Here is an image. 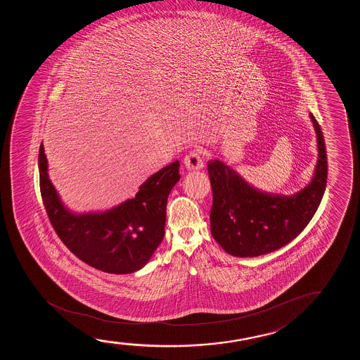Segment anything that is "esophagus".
Instances as JSON below:
<instances>
[{
	"label": "esophagus",
	"instance_id": "1",
	"mask_svg": "<svg viewBox=\"0 0 360 360\" xmlns=\"http://www.w3.org/2000/svg\"><path fill=\"white\" fill-rule=\"evenodd\" d=\"M183 163H184V166H186L188 171H200L204 167L202 151L200 150H193L184 158Z\"/></svg>",
	"mask_w": 360,
	"mask_h": 360
}]
</instances>
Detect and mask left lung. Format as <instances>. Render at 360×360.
Returning <instances> with one entry per match:
<instances>
[{
  "label": "left lung",
  "instance_id": "left-lung-1",
  "mask_svg": "<svg viewBox=\"0 0 360 360\" xmlns=\"http://www.w3.org/2000/svg\"><path fill=\"white\" fill-rule=\"evenodd\" d=\"M319 158L314 176L299 192H263L220 160L207 163L212 189V235L235 257H258L276 251L300 233L320 205L327 182V153L320 125L310 114Z\"/></svg>",
  "mask_w": 360,
  "mask_h": 360
}]
</instances>
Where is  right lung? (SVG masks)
<instances>
[{"label": "right lung", "instance_id": "1", "mask_svg": "<svg viewBox=\"0 0 360 360\" xmlns=\"http://www.w3.org/2000/svg\"><path fill=\"white\" fill-rule=\"evenodd\" d=\"M40 193L55 231L81 261L98 271L129 274L146 266L162 241L167 198L179 181V161L169 163L139 187L135 197L105 212H71L61 202L39 148Z\"/></svg>", "mask_w": 360, "mask_h": 360}]
</instances>
